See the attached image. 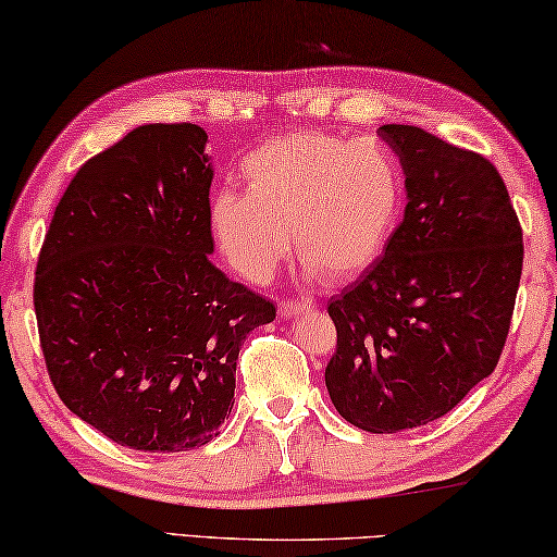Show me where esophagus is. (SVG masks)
Masks as SVG:
<instances>
[{"instance_id": "esophagus-1", "label": "esophagus", "mask_w": 557, "mask_h": 557, "mask_svg": "<svg viewBox=\"0 0 557 557\" xmlns=\"http://www.w3.org/2000/svg\"><path fill=\"white\" fill-rule=\"evenodd\" d=\"M311 304L308 300H281L278 304V315L281 318H296L298 313H306L311 311Z\"/></svg>"}]
</instances>
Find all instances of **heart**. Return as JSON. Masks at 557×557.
<instances>
[{
  "mask_svg": "<svg viewBox=\"0 0 557 557\" xmlns=\"http://www.w3.org/2000/svg\"><path fill=\"white\" fill-rule=\"evenodd\" d=\"M242 177L246 195L212 197L209 226L251 284H267L290 239L311 273L358 276L385 251L405 205L403 162L387 145L321 131L261 143L244 158Z\"/></svg>",
  "mask_w": 557,
  "mask_h": 557,
  "instance_id": "b5f03b06",
  "label": "heart"
}]
</instances>
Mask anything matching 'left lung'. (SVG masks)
Here are the masks:
<instances>
[{"label":"left lung","mask_w":557,"mask_h":557,"mask_svg":"<svg viewBox=\"0 0 557 557\" xmlns=\"http://www.w3.org/2000/svg\"><path fill=\"white\" fill-rule=\"evenodd\" d=\"M377 135L403 162L407 207L382 257L331 298L325 387L372 434L430 424L494 372L521 284L523 232L498 170L414 125Z\"/></svg>","instance_id":"8db88e82"}]
</instances>
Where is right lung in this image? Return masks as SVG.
<instances>
[{
    "label": "right lung",
    "instance_id": "obj_1",
    "mask_svg": "<svg viewBox=\"0 0 557 557\" xmlns=\"http://www.w3.org/2000/svg\"><path fill=\"white\" fill-rule=\"evenodd\" d=\"M205 127L140 125L90 158L44 239L34 311L61 403L127 449L212 442L271 300L216 269Z\"/></svg>",
    "mask_w": 557,
    "mask_h": 557
}]
</instances>
